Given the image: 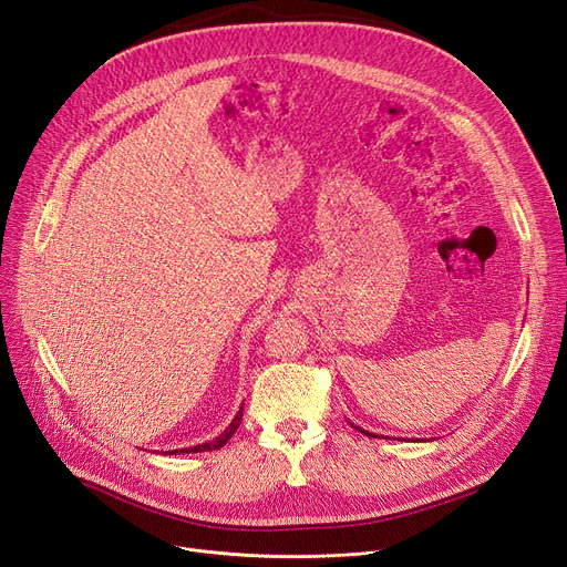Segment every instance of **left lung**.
<instances>
[{
    "label": "left lung",
    "mask_w": 567,
    "mask_h": 567,
    "mask_svg": "<svg viewBox=\"0 0 567 567\" xmlns=\"http://www.w3.org/2000/svg\"><path fill=\"white\" fill-rule=\"evenodd\" d=\"M352 426H354V424H352ZM354 429H359V426H354ZM359 431H361V433H365V435H375V433H368V431H363V429H359Z\"/></svg>",
    "instance_id": "left-lung-1"
}]
</instances>
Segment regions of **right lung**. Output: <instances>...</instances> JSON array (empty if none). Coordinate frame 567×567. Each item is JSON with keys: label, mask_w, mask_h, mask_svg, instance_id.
Listing matches in <instances>:
<instances>
[{"label": "right lung", "mask_w": 567, "mask_h": 567, "mask_svg": "<svg viewBox=\"0 0 567 567\" xmlns=\"http://www.w3.org/2000/svg\"><path fill=\"white\" fill-rule=\"evenodd\" d=\"M240 420H243V408L236 412V416L231 420V424L219 433L217 437H213V440H208V442H204V445H194V447H185V450H174V452H168V454H189V452H213V450H219V447H225L227 442H229V437L236 433V429L240 426Z\"/></svg>", "instance_id": "add662e5"}]
</instances>
